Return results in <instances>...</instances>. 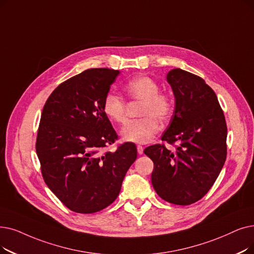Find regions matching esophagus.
Returning <instances> with one entry per match:
<instances>
[{
	"instance_id": "esophagus-1",
	"label": "esophagus",
	"mask_w": 254,
	"mask_h": 254,
	"mask_svg": "<svg viewBox=\"0 0 254 254\" xmlns=\"http://www.w3.org/2000/svg\"><path fill=\"white\" fill-rule=\"evenodd\" d=\"M143 150H144V148H143V146H141V145H138V146H137V151H138L139 154H142V153H143Z\"/></svg>"
}]
</instances>
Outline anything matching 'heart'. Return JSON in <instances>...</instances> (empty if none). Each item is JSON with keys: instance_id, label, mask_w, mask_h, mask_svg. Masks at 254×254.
I'll use <instances>...</instances> for the list:
<instances>
[{"instance_id": "heart-1", "label": "heart", "mask_w": 254, "mask_h": 254, "mask_svg": "<svg viewBox=\"0 0 254 254\" xmlns=\"http://www.w3.org/2000/svg\"><path fill=\"white\" fill-rule=\"evenodd\" d=\"M158 82L146 74H140L130 79L125 86L127 95L135 101H141L140 116L138 120L127 123L120 131L123 140L144 144L149 142L160 130L161 121L167 120L173 109L170 95L160 92ZM103 109L109 119L115 124H124L126 116V103L120 96L108 93L103 102Z\"/></svg>"}]
</instances>
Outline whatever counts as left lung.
<instances>
[{"mask_svg":"<svg viewBox=\"0 0 254 254\" xmlns=\"http://www.w3.org/2000/svg\"><path fill=\"white\" fill-rule=\"evenodd\" d=\"M175 108L162 141L144 149L153 162L151 184L164 199L189 205L208 192L226 160L227 127L214 90L200 76L174 68L167 73Z\"/></svg>","mask_w":254,"mask_h":254,"instance_id":"8db88e82","label":"left lung"}]
</instances>
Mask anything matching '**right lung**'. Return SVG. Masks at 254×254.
<instances>
[{
  "mask_svg": "<svg viewBox=\"0 0 254 254\" xmlns=\"http://www.w3.org/2000/svg\"><path fill=\"white\" fill-rule=\"evenodd\" d=\"M119 70L87 69L60 84L43 107L36 152L47 186L70 211L92 214L119 194L137 147L126 142L105 150L118 136L103 102Z\"/></svg>",
  "mask_w": 254,
  "mask_h": 254,
  "instance_id": "obj_1",
  "label": "right lung"
}]
</instances>
